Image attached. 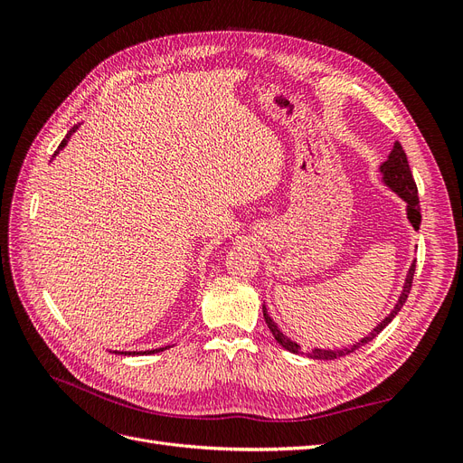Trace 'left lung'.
Instances as JSON below:
<instances>
[{
  "label": "left lung",
  "mask_w": 463,
  "mask_h": 463,
  "mask_svg": "<svg viewBox=\"0 0 463 463\" xmlns=\"http://www.w3.org/2000/svg\"><path fill=\"white\" fill-rule=\"evenodd\" d=\"M381 172H383V175H384V184L392 189V191H396L400 197L408 203V218H410V222H411V226L415 228V230H419V223H421V206H419V197H417V185H415V179H413V175H411V170H410V164H408V156H405V152H403V148H402V145L396 141L394 143V148H392V152H390V156H388V160L381 165ZM413 274H415V262L411 264V269H410V272H408V279H405V286H403V291H402V296H400V301L396 303V307H394V311H392L381 325H378L367 338H363L361 342H357L355 345H352V347H344V349H313V352H301V347L296 344V342H291L288 335H284L282 334V330H279L276 325H274V320L269 317V313H266V309L262 307V313H264V320H266V325H269V328H270V332H272V335L276 338V342L282 345V347H286L288 352H291V354H305V355H309V357H313V359H338V357H344V355H349L352 352H355V349H359L361 345H365V344H369L374 335H378L381 334L388 325H390V320L394 318L396 315H398V311L402 309L403 307V303H405V299H408V296H410V291H411V284H413Z\"/></svg>",
  "instance_id": "left-lung-1"
}]
</instances>
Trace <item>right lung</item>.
I'll return each instance as SVG.
<instances>
[{
    "label": "right lung",
    "mask_w": 463,
    "mask_h": 463,
    "mask_svg": "<svg viewBox=\"0 0 463 463\" xmlns=\"http://www.w3.org/2000/svg\"><path fill=\"white\" fill-rule=\"evenodd\" d=\"M77 131V125H75V128H71V131H69L67 135H65V138H63V141L60 143V146H58V150H55V154H58L65 145H67V141H69V137H71L73 133ZM55 154H53V156H55ZM164 349H167V347H158V349H150V352H143V354H158V352H164ZM118 354H123V352H118ZM135 355V352H125V355Z\"/></svg>",
    "instance_id": "add662e5"
}]
</instances>
